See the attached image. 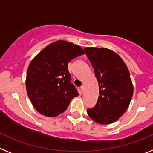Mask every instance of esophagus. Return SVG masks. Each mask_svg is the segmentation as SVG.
<instances>
[{"mask_svg": "<svg viewBox=\"0 0 153 153\" xmlns=\"http://www.w3.org/2000/svg\"><path fill=\"white\" fill-rule=\"evenodd\" d=\"M80 89H81V90H82V92H83V91H84V89H85L84 85H82V86H80Z\"/></svg>", "mask_w": 153, "mask_h": 153, "instance_id": "obj_1", "label": "esophagus"}]
</instances>
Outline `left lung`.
<instances>
[{
  "mask_svg": "<svg viewBox=\"0 0 153 153\" xmlns=\"http://www.w3.org/2000/svg\"><path fill=\"white\" fill-rule=\"evenodd\" d=\"M99 83L98 101L87 109L89 117L100 124L116 122L129 107L133 95L129 71L122 58L107 48L85 47Z\"/></svg>",
  "mask_w": 153,
  "mask_h": 153,
  "instance_id": "obj_1",
  "label": "left lung"
}]
</instances>
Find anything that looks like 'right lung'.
Returning <instances> with one entry per match:
<instances>
[{"label": "right lung", "instance_id": "right-lung-1", "mask_svg": "<svg viewBox=\"0 0 153 153\" xmlns=\"http://www.w3.org/2000/svg\"><path fill=\"white\" fill-rule=\"evenodd\" d=\"M84 54L79 46L57 40L42 50L30 63L27 72V95L36 111L45 117H56L79 95L70 83L68 63Z\"/></svg>", "mask_w": 153, "mask_h": 153}]
</instances>
